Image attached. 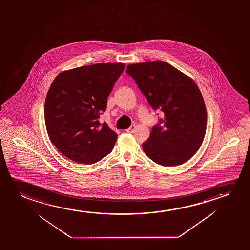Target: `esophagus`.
<instances>
[{
    "mask_svg": "<svg viewBox=\"0 0 250 250\" xmlns=\"http://www.w3.org/2000/svg\"><path fill=\"white\" fill-rule=\"evenodd\" d=\"M135 130H136V126L133 125H130L129 129H127L126 132H128V133H133Z\"/></svg>",
    "mask_w": 250,
    "mask_h": 250,
    "instance_id": "34e87169",
    "label": "esophagus"
}]
</instances>
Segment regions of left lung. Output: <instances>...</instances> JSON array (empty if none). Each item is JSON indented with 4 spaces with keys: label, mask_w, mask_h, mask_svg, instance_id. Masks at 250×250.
<instances>
[{
    "label": "left lung",
    "mask_w": 250,
    "mask_h": 250,
    "mask_svg": "<svg viewBox=\"0 0 250 250\" xmlns=\"http://www.w3.org/2000/svg\"><path fill=\"white\" fill-rule=\"evenodd\" d=\"M125 72L151 107L163 113L143 143L145 154L164 167L185 163L201 147L207 127L205 103L196 83L161 61L129 65Z\"/></svg>",
    "instance_id": "left-lung-1"
}]
</instances>
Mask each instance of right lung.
Instances as JSON below:
<instances>
[{
    "label": "right lung",
    "instance_id": "add662e5",
    "mask_svg": "<svg viewBox=\"0 0 250 250\" xmlns=\"http://www.w3.org/2000/svg\"><path fill=\"white\" fill-rule=\"evenodd\" d=\"M124 69L123 63L85 65L60 73L52 83L45 124L52 144L65 157L93 164L113 149L118 135L99 119Z\"/></svg>",
    "mask_w": 250,
    "mask_h": 250
}]
</instances>
